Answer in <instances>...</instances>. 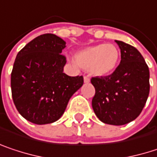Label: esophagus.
Segmentation results:
<instances>
[{"label": "esophagus", "instance_id": "esophagus-1", "mask_svg": "<svg viewBox=\"0 0 157 157\" xmlns=\"http://www.w3.org/2000/svg\"><path fill=\"white\" fill-rule=\"evenodd\" d=\"M83 81H84V82H86V83H88V82H90V78L88 77V76H84L83 77Z\"/></svg>", "mask_w": 157, "mask_h": 157}]
</instances>
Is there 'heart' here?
Segmentation results:
<instances>
[{"label":"heart","instance_id":"obj_1","mask_svg":"<svg viewBox=\"0 0 157 157\" xmlns=\"http://www.w3.org/2000/svg\"><path fill=\"white\" fill-rule=\"evenodd\" d=\"M120 58V51L114 45L100 44L78 51L74 64L89 70L96 76H107L116 70Z\"/></svg>","mask_w":157,"mask_h":157}]
</instances>
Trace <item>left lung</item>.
Here are the masks:
<instances>
[{
  "label": "left lung",
  "instance_id": "obj_1",
  "mask_svg": "<svg viewBox=\"0 0 157 157\" xmlns=\"http://www.w3.org/2000/svg\"><path fill=\"white\" fill-rule=\"evenodd\" d=\"M121 48V64L108 76L93 77L94 113L103 123L121 126L136 120L149 94V69L136 48L115 40Z\"/></svg>",
  "mask_w": 157,
  "mask_h": 157
}]
</instances>
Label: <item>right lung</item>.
<instances>
[{"label": "right lung", "instance_id": "right-lung-1", "mask_svg": "<svg viewBox=\"0 0 157 157\" xmlns=\"http://www.w3.org/2000/svg\"><path fill=\"white\" fill-rule=\"evenodd\" d=\"M64 40L54 34L36 36L17 55L10 86L15 106L24 119L37 125L53 123L64 114L83 77L64 73Z\"/></svg>", "mask_w": 157, "mask_h": 157}]
</instances>
